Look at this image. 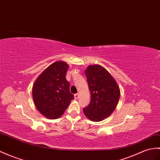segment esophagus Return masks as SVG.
Here are the masks:
<instances>
[{"label":"esophagus","instance_id":"obj_1","mask_svg":"<svg viewBox=\"0 0 160 160\" xmlns=\"http://www.w3.org/2000/svg\"><path fill=\"white\" fill-rule=\"evenodd\" d=\"M78 98H79V94L78 93H76V94L74 95V98H75L76 99H78Z\"/></svg>","mask_w":160,"mask_h":160}]
</instances>
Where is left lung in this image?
Listing matches in <instances>:
<instances>
[{
    "mask_svg": "<svg viewBox=\"0 0 160 160\" xmlns=\"http://www.w3.org/2000/svg\"><path fill=\"white\" fill-rule=\"evenodd\" d=\"M91 102L83 111L88 119L98 122L113 112L120 98V89L116 80L99 65L88 66L85 70Z\"/></svg>",
    "mask_w": 160,
    "mask_h": 160,
    "instance_id": "1",
    "label": "left lung"
}]
</instances>
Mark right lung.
Returning a JSON list of instances; mask_svg holds the SVG:
<instances>
[{
	"label": "right lung",
	"mask_w": 160,
	"mask_h": 160,
	"mask_svg": "<svg viewBox=\"0 0 160 160\" xmlns=\"http://www.w3.org/2000/svg\"><path fill=\"white\" fill-rule=\"evenodd\" d=\"M69 68L64 61H56L40 74L32 87V98L39 112L50 119L59 118L74 98L66 79Z\"/></svg>",
	"instance_id": "right-lung-1"
}]
</instances>
